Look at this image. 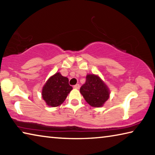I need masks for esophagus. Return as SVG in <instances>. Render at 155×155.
Instances as JSON below:
<instances>
[{"label": "esophagus", "mask_w": 155, "mask_h": 155, "mask_svg": "<svg viewBox=\"0 0 155 155\" xmlns=\"http://www.w3.org/2000/svg\"><path fill=\"white\" fill-rule=\"evenodd\" d=\"M74 89H77V90H78V89L80 88V85H78V84H77V85H74Z\"/></svg>", "instance_id": "obj_1"}]
</instances>
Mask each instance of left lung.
<instances>
[{
	"mask_svg": "<svg viewBox=\"0 0 155 155\" xmlns=\"http://www.w3.org/2000/svg\"><path fill=\"white\" fill-rule=\"evenodd\" d=\"M80 92L85 101L93 107H103L110 95L109 89L105 83L94 74L86 76V81L81 86Z\"/></svg>",
	"mask_w": 155,
	"mask_h": 155,
	"instance_id": "left-lung-1",
	"label": "left lung"
}]
</instances>
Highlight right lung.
Returning <instances> with one entry per match:
<instances>
[{"instance_id":"1","label":"right lung","mask_w":155,"mask_h":155,"mask_svg":"<svg viewBox=\"0 0 155 155\" xmlns=\"http://www.w3.org/2000/svg\"><path fill=\"white\" fill-rule=\"evenodd\" d=\"M68 78L57 72L50 77L44 84L41 91V96L47 105L58 107L64 103L72 87L68 83Z\"/></svg>"}]
</instances>
